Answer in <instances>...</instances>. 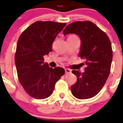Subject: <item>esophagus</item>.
Instances as JSON below:
<instances>
[{
    "mask_svg": "<svg viewBox=\"0 0 123 123\" xmlns=\"http://www.w3.org/2000/svg\"><path fill=\"white\" fill-rule=\"evenodd\" d=\"M65 71H66V74H70L71 73V70L69 69H65Z\"/></svg>",
    "mask_w": 123,
    "mask_h": 123,
    "instance_id": "obj_1",
    "label": "esophagus"
}]
</instances>
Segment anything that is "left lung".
Wrapping results in <instances>:
<instances>
[{
  "mask_svg": "<svg viewBox=\"0 0 123 123\" xmlns=\"http://www.w3.org/2000/svg\"><path fill=\"white\" fill-rule=\"evenodd\" d=\"M64 35L76 34L81 40L79 57L84 59L85 72L73 70L77 76L71 86L72 93L78 99L95 96L102 88L110 73L112 60L111 41L106 34L92 22L76 21L69 24L62 32Z\"/></svg>",
  "mask_w": 123,
  "mask_h": 123,
  "instance_id": "1",
  "label": "left lung"
}]
</instances>
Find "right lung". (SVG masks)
Listing matches in <instances>:
<instances>
[{
    "instance_id": "1",
    "label": "right lung",
    "mask_w": 123,
    "mask_h": 123,
    "mask_svg": "<svg viewBox=\"0 0 123 123\" xmlns=\"http://www.w3.org/2000/svg\"><path fill=\"white\" fill-rule=\"evenodd\" d=\"M66 23L37 21L20 35L15 54L19 83L26 92L37 99L52 93L55 83L65 73L62 68H50L43 57L52 51L53 42Z\"/></svg>"
}]
</instances>
